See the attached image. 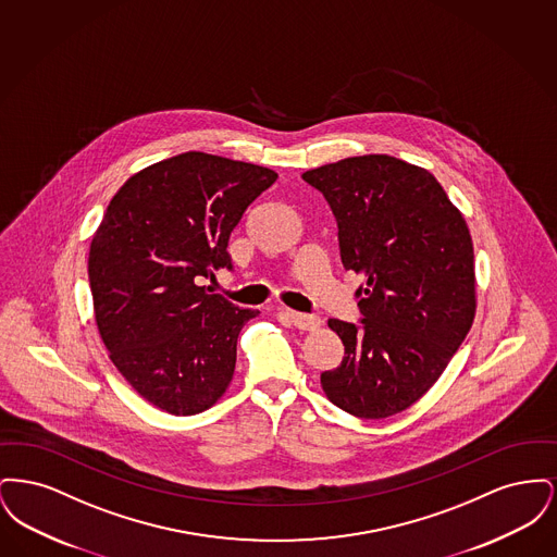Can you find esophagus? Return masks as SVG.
I'll list each match as a JSON object with an SVG mask.
<instances>
[{
    "label": "esophagus",
    "mask_w": 557,
    "mask_h": 557,
    "mask_svg": "<svg viewBox=\"0 0 557 557\" xmlns=\"http://www.w3.org/2000/svg\"><path fill=\"white\" fill-rule=\"evenodd\" d=\"M288 318H290L292 323H294L298 330H305V332L318 330L319 323H321V319L315 318V315H307V313H294V311H288Z\"/></svg>",
    "instance_id": "34e87169"
}]
</instances>
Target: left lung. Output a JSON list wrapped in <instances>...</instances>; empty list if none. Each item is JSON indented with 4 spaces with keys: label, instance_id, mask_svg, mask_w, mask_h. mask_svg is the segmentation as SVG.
<instances>
[{
    "label": "left lung",
    "instance_id": "left-lung-1",
    "mask_svg": "<svg viewBox=\"0 0 557 557\" xmlns=\"http://www.w3.org/2000/svg\"><path fill=\"white\" fill-rule=\"evenodd\" d=\"M338 223L361 321L330 319L343 363L321 373L346 413L382 420L441 377L476 313L474 246L461 212L432 173L388 154L338 160L302 173Z\"/></svg>",
    "mask_w": 557,
    "mask_h": 557
}]
</instances>
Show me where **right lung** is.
<instances>
[{
  "instance_id": "add662e5",
  "label": "right lung",
  "mask_w": 557,
  "mask_h": 557,
  "mask_svg": "<svg viewBox=\"0 0 557 557\" xmlns=\"http://www.w3.org/2000/svg\"><path fill=\"white\" fill-rule=\"evenodd\" d=\"M277 173L239 160L184 152L135 173L110 200L89 248V286L114 368L173 416H194L227 391L239 309L198 286L232 269L227 242Z\"/></svg>"
}]
</instances>
